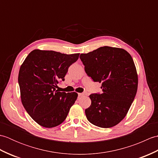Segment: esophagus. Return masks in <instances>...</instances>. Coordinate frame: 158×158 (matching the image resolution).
Returning a JSON list of instances; mask_svg holds the SVG:
<instances>
[{
  "label": "esophagus",
  "instance_id": "34e87169",
  "mask_svg": "<svg viewBox=\"0 0 158 158\" xmlns=\"http://www.w3.org/2000/svg\"><path fill=\"white\" fill-rule=\"evenodd\" d=\"M83 95H84V94H83V93H79L78 94V96L80 97V96H83Z\"/></svg>",
  "mask_w": 158,
  "mask_h": 158
}]
</instances>
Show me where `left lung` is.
Instances as JSON below:
<instances>
[{
	"mask_svg": "<svg viewBox=\"0 0 158 158\" xmlns=\"http://www.w3.org/2000/svg\"><path fill=\"white\" fill-rule=\"evenodd\" d=\"M79 58L87 75L102 83L101 94L89 95L92 103L85 110L87 119L104 128L116 126L128 112L138 88L132 56L123 49L104 46Z\"/></svg>",
	"mask_w": 158,
	"mask_h": 158,
	"instance_id": "1",
	"label": "left lung"
}]
</instances>
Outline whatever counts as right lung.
Instances as JSON below:
<instances>
[{
	"label": "right lung",
	"instance_id": "right-lung-1",
	"mask_svg": "<svg viewBox=\"0 0 158 158\" xmlns=\"http://www.w3.org/2000/svg\"><path fill=\"white\" fill-rule=\"evenodd\" d=\"M79 56L35 49L20 66L18 83L22 103L40 126L56 127L68 115L78 94L75 92H60L56 88L59 81H64L69 67Z\"/></svg>",
	"mask_w": 158,
	"mask_h": 158
}]
</instances>
